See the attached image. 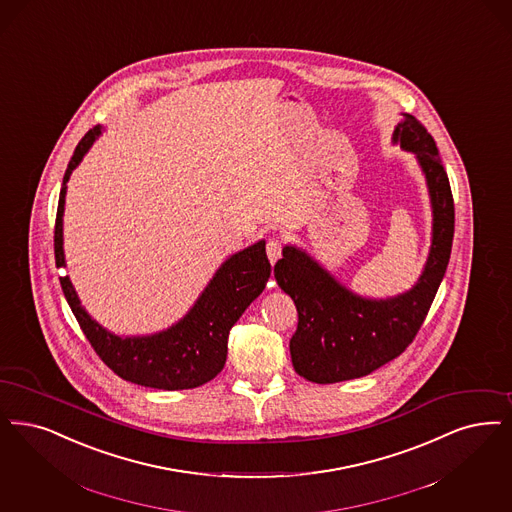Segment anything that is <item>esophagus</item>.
I'll return each instance as SVG.
<instances>
[{
    "label": "esophagus",
    "instance_id": "obj_1",
    "mask_svg": "<svg viewBox=\"0 0 512 512\" xmlns=\"http://www.w3.org/2000/svg\"><path fill=\"white\" fill-rule=\"evenodd\" d=\"M282 247H284V244H282L280 238H270V240L266 242V255H268L270 263H276V261L280 259Z\"/></svg>",
    "mask_w": 512,
    "mask_h": 512
}]
</instances>
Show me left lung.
I'll use <instances>...</instances> for the list:
<instances>
[{
    "label": "left lung",
    "instance_id": "1",
    "mask_svg": "<svg viewBox=\"0 0 512 512\" xmlns=\"http://www.w3.org/2000/svg\"><path fill=\"white\" fill-rule=\"evenodd\" d=\"M394 143L417 156L432 202V246L415 287L394 299H364L291 246L284 247V257L274 265L278 286L293 299L299 314L289 341L291 362L312 383L364 377L400 356L423 326L450 263L455 207L436 143L427 127L409 114L398 123Z\"/></svg>",
    "mask_w": 512,
    "mask_h": 512
}]
</instances>
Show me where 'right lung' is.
<instances>
[{
  "mask_svg": "<svg viewBox=\"0 0 512 512\" xmlns=\"http://www.w3.org/2000/svg\"><path fill=\"white\" fill-rule=\"evenodd\" d=\"M99 135V125L85 133L62 179L55 219L57 268L64 266L62 213L66 183ZM268 276L270 263L266 257L265 242L261 240L255 246L232 255L217 270L202 297L179 324L156 335L125 339L112 335L89 318L68 276H61V286L87 341L118 377L150 389L183 390L205 385L225 368L228 333L253 299L263 293Z\"/></svg>",
  "mask_w": 512,
  "mask_h": 512,
  "instance_id": "right-lung-1",
  "label": "right lung"
}]
</instances>
